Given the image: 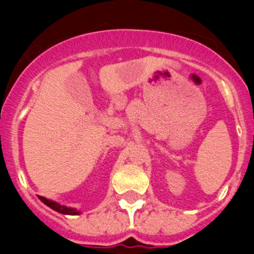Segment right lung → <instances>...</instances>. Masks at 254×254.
Here are the masks:
<instances>
[{"label":"right lung","instance_id":"add662e5","mask_svg":"<svg viewBox=\"0 0 254 254\" xmlns=\"http://www.w3.org/2000/svg\"><path fill=\"white\" fill-rule=\"evenodd\" d=\"M39 199L43 203H46L47 206H49V207L53 208V210H55V211L60 212V214H64V215H78V214H80V212H78L77 210H75V208L67 207V206H62V205H60V203L55 202V201L47 199L46 197L39 196Z\"/></svg>","mask_w":254,"mask_h":254}]
</instances>
